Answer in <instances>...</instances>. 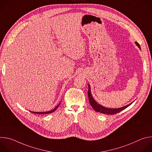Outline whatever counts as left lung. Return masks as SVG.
<instances>
[{
    "mask_svg": "<svg viewBox=\"0 0 152 152\" xmlns=\"http://www.w3.org/2000/svg\"><path fill=\"white\" fill-rule=\"evenodd\" d=\"M135 44L136 45L141 49L140 46L138 44L137 42H135ZM88 99H89V102L91 104V106L93 107V109L94 110V111H96V112H99L102 114H114L118 113H120V111L124 110V109H126V107H127L131 105L132 103H130L127 105H126L123 107H119V108H108V107H106L103 106L102 105L99 104L97 102H96V101L94 99V98L92 96V94L91 93V88H90V86L88 84Z\"/></svg>",
    "mask_w": 152,
    "mask_h": 152,
    "instance_id": "left-lung-1",
    "label": "left lung"
}]
</instances>
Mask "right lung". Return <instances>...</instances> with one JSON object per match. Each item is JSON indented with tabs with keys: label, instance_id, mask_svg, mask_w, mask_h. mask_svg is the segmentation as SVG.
Masks as SVG:
<instances>
[{
	"label": "right lung",
	"instance_id": "right-lung-1",
	"mask_svg": "<svg viewBox=\"0 0 152 152\" xmlns=\"http://www.w3.org/2000/svg\"><path fill=\"white\" fill-rule=\"evenodd\" d=\"M60 104V103L59 104H58L55 107V109H53V110H51V111H48V112H32V111H30L31 113H34V114H50V113H53L57 108L59 106V105Z\"/></svg>",
	"mask_w": 152,
	"mask_h": 152
}]
</instances>
